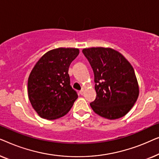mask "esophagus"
I'll return each mask as SVG.
<instances>
[{
	"mask_svg": "<svg viewBox=\"0 0 159 159\" xmlns=\"http://www.w3.org/2000/svg\"><path fill=\"white\" fill-rule=\"evenodd\" d=\"M84 89H82V90L80 91V95H83V94H84Z\"/></svg>",
	"mask_w": 159,
	"mask_h": 159,
	"instance_id": "esophagus-1",
	"label": "esophagus"
}]
</instances>
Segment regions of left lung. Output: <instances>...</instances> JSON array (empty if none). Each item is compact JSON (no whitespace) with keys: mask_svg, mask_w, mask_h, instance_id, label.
<instances>
[{"mask_svg":"<svg viewBox=\"0 0 159 159\" xmlns=\"http://www.w3.org/2000/svg\"><path fill=\"white\" fill-rule=\"evenodd\" d=\"M82 53L92 67L96 98L91 108L108 119L121 118L134 106L139 88L133 67L118 51L108 48H90Z\"/></svg>","mask_w":159,"mask_h":159,"instance_id":"8db88e82","label":"left lung"}]
</instances>
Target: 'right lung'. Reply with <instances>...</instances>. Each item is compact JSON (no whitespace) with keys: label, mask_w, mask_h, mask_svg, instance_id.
<instances>
[{"label":"right lung","mask_w":159,"mask_h":159,"mask_svg":"<svg viewBox=\"0 0 159 159\" xmlns=\"http://www.w3.org/2000/svg\"><path fill=\"white\" fill-rule=\"evenodd\" d=\"M77 48H59L44 54L28 79V96L39 116L53 120L69 111L78 98L70 85L69 67L79 55Z\"/></svg>","instance_id":"right-lung-1"}]
</instances>
